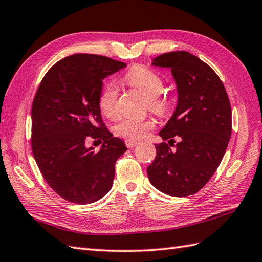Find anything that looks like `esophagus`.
Wrapping results in <instances>:
<instances>
[{
	"instance_id": "1",
	"label": "esophagus",
	"mask_w": 262,
	"mask_h": 262,
	"mask_svg": "<svg viewBox=\"0 0 262 262\" xmlns=\"http://www.w3.org/2000/svg\"><path fill=\"white\" fill-rule=\"evenodd\" d=\"M125 143H126V146H127L128 148L135 147V146L137 145V144H138L136 141H132V140H126Z\"/></svg>"
}]
</instances>
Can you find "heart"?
Masks as SVG:
<instances>
[{
    "instance_id": "1",
    "label": "heart",
    "mask_w": 262,
    "mask_h": 262,
    "mask_svg": "<svg viewBox=\"0 0 262 262\" xmlns=\"http://www.w3.org/2000/svg\"><path fill=\"white\" fill-rule=\"evenodd\" d=\"M126 81L128 84L137 89L147 99L149 110L160 115H163L168 111V99L161 96L164 83L162 77L157 72L146 66L137 65L128 72ZM117 99H118V89L114 83H109L99 98V109L102 115L108 118H113L117 111ZM153 128L154 121L151 119H121L115 125V134L126 140L138 141L146 137Z\"/></svg>"
}]
</instances>
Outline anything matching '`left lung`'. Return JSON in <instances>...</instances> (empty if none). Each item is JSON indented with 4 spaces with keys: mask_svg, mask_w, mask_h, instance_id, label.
Segmentation results:
<instances>
[{
    "mask_svg": "<svg viewBox=\"0 0 262 262\" xmlns=\"http://www.w3.org/2000/svg\"><path fill=\"white\" fill-rule=\"evenodd\" d=\"M151 65L171 70L178 93L174 113L159 135L169 145L173 137L180 142L174 151L166 143L155 144L148 179L169 196H190L209 181L224 157L232 133L230 100L215 72L190 53H165Z\"/></svg>",
    "mask_w": 262,
    "mask_h": 262,
    "instance_id": "8db88e82",
    "label": "left lung"
}]
</instances>
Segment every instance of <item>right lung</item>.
<instances>
[{
    "label": "right lung",
    "instance_id": "right-lung-1",
    "mask_svg": "<svg viewBox=\"0 0 262 262\" xmlns=\"http://www.w3.org/2000/svg\"><path fill=\"white\" fill-rule=\"evenodd\" d=\"M126 66L73 54L53 65L38 88L31 109L33 158L48 185L68 202L91 204L113 187L115 163L127 147L105 129L99 98L105 77ZM89 139L104 141L98 152L86 146Z\"/></svg>",
    "mask_w": 262,
    "mask_h": 262
}]
</instances>
